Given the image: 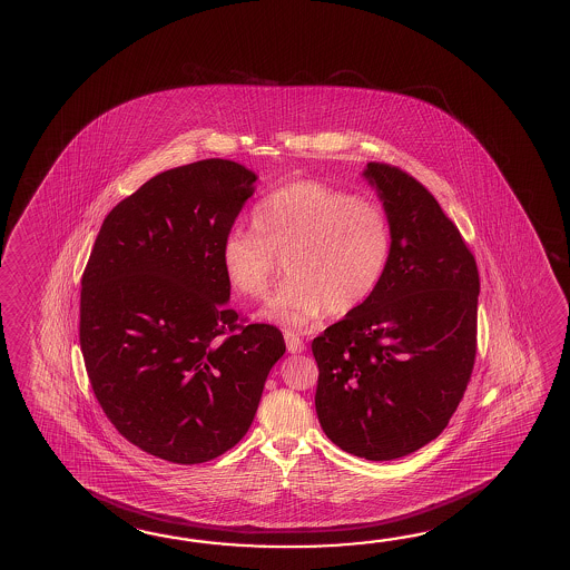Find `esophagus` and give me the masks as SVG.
I'll use <instances>...</instances> for the list:
<instances>
[{
  "label": "esophagus",
  "mask_w": 570,
  "mask_h": 570,
  "mask_svg": "<svg viewBox=\"0 0 570 570\" xmlns=\"http://www.w3.org/2000/svg\"><path fill=\"white\" fill-rule=\"evenodd\" d=\"M284 341H286V347H288L291 353H303L304 348H306L304 347L303 338L298 337L296 333H292V331L284 333Z\"/></svg>",
  "instance_id": "34e87169"
}]
</instances>
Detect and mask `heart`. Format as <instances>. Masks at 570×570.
Here are the masks:
<instances>
[{
	"label": "heart",
	"mask_w": 570,
	"mask_h": 570,
	"mask_svg": "<svg viewBox=\"0 0 570 570\" xmlns=\"http://www.w3.org/2000/svg\"><path fill=\"white\" fill-rule=\"evenodd\" d=\"M254 232L235 229L222 245L233 288L264 301L278 276L288 279L267 306L279 325L304 328L323 314L347 316L372 298L392 257L390 215L372 198L321 180H296L262 198Z\"/></svg>",
	"instance_id": "heart-1"
}]
</instances>
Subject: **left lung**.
<instances>
[{"mask_svg": "<svg viewBox=\"0 0 570 570\" xmlns=\"http://www.w3.org/2000/svg\"><path fill=\"white\" fill-rule=\"evenodd\" d=\"M394 247L367 303L313 341L314 406L326 436L367 461L434 441L475 365L479 272L439 200L414 176L370 163Z\"/></svg>", "mask_w": 570, "mask_h": 570, "instance_id": "1", "label": "left lung"}]
</instances>
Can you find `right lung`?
<instances>
[{
    "label": "right lung",
    "instance_id": "add662e5",
    "mask_svg": "<svg viewBox=\"0 0 570 570\" xmlns=\"http://www.w3.org/2000/svg\"><path fill=\"white\" fill-rule=\"evenodd\" d=\"M257 176L222 158L166 170L105 217L81 279L82 360L99 406L141 451L197 465L229 451L284 355L227 306L222 245Z\"/></svg>",
    "mask_w": 570,
    "mask_h": 570
}]
</instances>
